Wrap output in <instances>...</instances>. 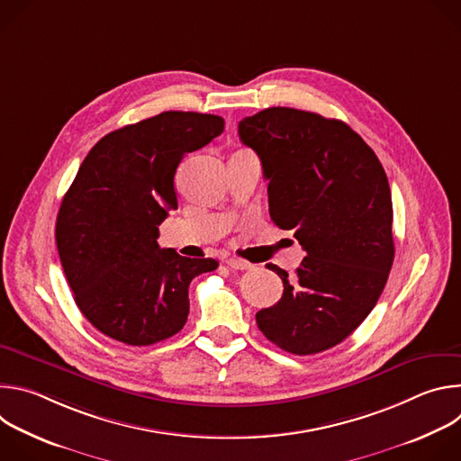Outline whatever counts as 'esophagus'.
<instances>
[{"instance_id":"esophagus-1","label":"esophagus","mask_w":461,"mask_h":461,"mask_svg":"<svg viewBox=\"0 0 461 461\" xmlns=\"http://www.w3.org/2000/svg\"><path fill=\"white\" fill-rule=\"evenodd\" d=\"M226 265H228L230 268H233V270H251V268H253L251 262L242 260V258H235V257L228 258V260H226Z\"/></svg>"}]
</instances>
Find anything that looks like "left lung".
I'll return each instance as SVG.
<instances>
[{
	"label": "left lung",
	"instance_id": "1",
	"mask_svg": "<svg viewBox=\"0 0 461 461\" xmlns=\"http://www.w3.org/2000/svg\"><path fill=\"white\" fill-rule=\"evenodd\" d=\"M268 180L272 221L306 257L277 304L255 319L279 348L310 356L345 341L375 306L393 262L392 196L381 162L345 122L270 107L239 122Z\"/></svg>",
	"mask_w": 461,
	"mask_h": 461
}]
</instances>
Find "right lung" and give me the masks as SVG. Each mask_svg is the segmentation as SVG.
I'll return each mask as SVG.
<instances>
[{
  "mask_svg": "<svg viewBox=\"0 0 461 461\" xmlns=\"http://www.w3.org/2000/svg\"><path fill=\"white\" fill-rule=\"evenodd\" d=\"M222 131L221 116L184 111L120 127L95 144L65 193L56 219L61 267L80 312L111 339L148 347L180 332L191 279L219 267L157 239L178 206L180 160Z\"/></svg>",
  "mask_w": 461,
  "mask_h": 461,
  "instance_id": "right-lung-1",
  "label": "right lung"
}]
</instances>
